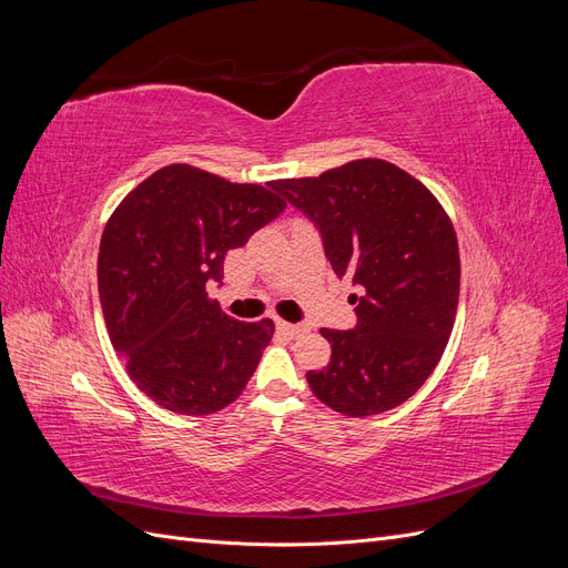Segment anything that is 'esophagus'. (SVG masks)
Here are the masks:
<instances>
[{"instance_id": "esophagus-1", "label": "esophagus", "mask_w": 568, "mask_h": 568, "mask_svg": "<svg viewBox=\"0 0 568 568\" xmlns=\"http://www.w3.org/2000/svg\"><path fill=\"white\" fill-rule=\"evenodd\" d=\"M277 329L288 334V336H298L305 332L303 324H291V322H284V320H277Z\"/></svg>"}]
</instances>
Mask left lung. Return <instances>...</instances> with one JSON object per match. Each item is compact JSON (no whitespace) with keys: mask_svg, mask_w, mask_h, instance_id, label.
Masks as SVG:
<instances>
[{"mask_svg":"<svg viewBox=\"0 0 568 568\" xmlns=\"http://www.w3.org/2000/svg\"><path fill=\"white\" fill-rule=\"evenodd\" d=\"M274 189L320 227L338 277L365 288L355 296V329H322L332 359L307 372V384L346 417L398 407L434 372L455 324L459 248L448 213L417 178L382 159Z\"/></svg>","mask_w":568,"mask_h":568,"instance_id":"obj_1","label":"left lung"}]
</instances>
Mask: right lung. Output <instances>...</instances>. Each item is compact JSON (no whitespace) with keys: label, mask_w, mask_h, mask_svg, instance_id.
Instances as JSON below:
<instances>
[{"label":"right lung","mask_w":568,"mask_h":568,"mask_svg":"<svg viewBox=\"0 0 568 568\" xmlns=\"http://www.w3.org/2000/svg\"><path fill=\"white\" fill-rule=\"evenodd\" d=\"M286 209L274 182L173 163L118 203L99 246V298L136 388L178 415H213L246 388L274 322H236L205 291L230 248Z\"/></svg>","instance_id":"right-lung-1"}]
</instances>
